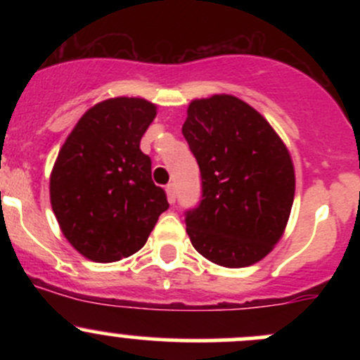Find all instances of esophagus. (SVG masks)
Here are the masks:
<instances>
[{
  "mask_svg": "<svg viewBox=\"0 0 360 360\" xmlns=\"http://www.w3.org/2000/svg\"><path fill=\"white\" fill-rule=\"evenodd\" d=\"M165 191H167V198H169V202L170 203L176 202V184H174V183L167 184Z\"/></svg>",
  "mask_w": 360,
  "mask_h": 360,
  "instance_id": "esophagus-1",
  "label": "esophagus"
}]
</instances>
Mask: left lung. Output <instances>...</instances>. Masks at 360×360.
<instances>
[{
  "mask_svg": "<svg viewBox=\"0 0 360 360\" xmlns=\"http://www.w3.org/2000/svg\"><path fill=\"white\" fill-rule=\"evenodd\" d=\"M183 136L202 176L200 205L186 212L193 248L226 268L261 261L291 214L296 177L288 146L263 115L230 94L191 101Z\"/></svg>",
  "mask_w": 360,
  "mask_h": 360,
  "instance_id": "left-lung-1",
  "label": "left lung"
}]
</instances>
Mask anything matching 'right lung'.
<instances>
[{"label":"right lung","mask_w":360,"mask_h":360,"mask_svg":"<svg viewBox=\"0 0 360 360\" xmlns=\"http://www.w3.org/2000/svg\"><path fill=\"white\" fill-rule=\"evenodd\" d=\"M155 116L157 106L141 97L97 103L57 155L50 203L64 237L86 259L132 256L169 209L165 191L151 179V160L139 148Z\"/></svg>","instance_id":"right-lung-1"}]
</instances>
